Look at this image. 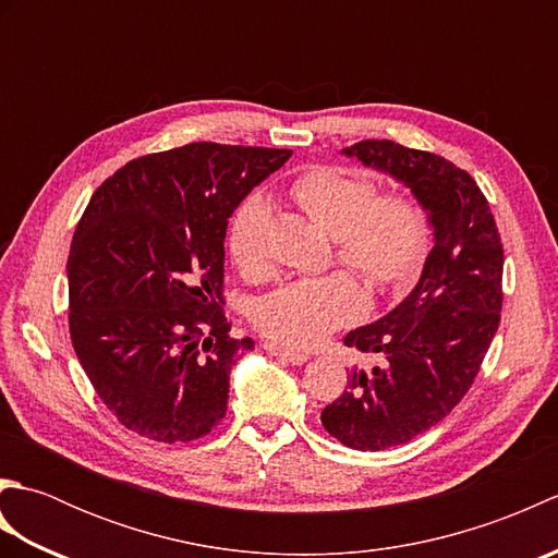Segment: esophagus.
I'll list each match as a JSON object with an SVG mask.
<instances>
[{"instance_id": "esophagus-1", "label": "esophagus", "mask_w": 558, "mask_h": 558, "mask_svg": "<svg viewBox=\"0 0 558 558\" xmlns=\"http://www.w3.org/2000/svg\"><path fill=\"white\" fill-rule=\"evenodd\" d=\"M264 350H266L268 354H276V357L290 362V364H304L306 360H310V354H306V352H300V350H288V348L278 345V342H264Z\"/></svg>"}]
</instances>
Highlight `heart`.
<instances>
[{
	"label": "heart",
	"mask_w": 558,
	"mask_h": 558,
	"mask_svg": "<svg viewBox=\"0 0 558 558\" xmlns=\"http://www.w3.org/2000/svg\"><path fill=\"white\" fill-rule=\"evenodd\" d=\"M292 198L310 218L336 236L342 264L378 292H396L417 280L429 252V218L408 194L376 196L362 177L333 168H314L292 184ZM266 204L248 198L234 213L228 252L236 268L258 272L264 256ZM366 292L350 272L292 280L264 294L252 310V322L270 340L290 348H310L364 314Z\"/></svg>",
	"instance_id": "b5f03b06"
}]
</instances>
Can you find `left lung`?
I'll use <instances>...</instances> for the list:
<instances>
[{
  "mask_svg": "<svg viewBox=\"0 0 558 558\" xmlns=\"http://www.w3.org/2000/svg\"><path fill=\"white\" fill-rule=\"evenodd\" d=\"M342 156L408 186L434 234L408 298L342 340L381 362L352 366L348 388L322 412L342 446L384 450L432 429L475 381L501 322L504 246L477 182L450 160L374 138Z\"/></svg>",
  "mask_w": 558,
  "mask_h": 558,
  "instance_id": "8db88e82",
  "label": "left lung"
}]
</instances>
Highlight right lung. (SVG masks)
I'll list each match as a JSON object with an SVG mask.
<instances>
[{
    "label": "right lung",
    "instance_id": "right-lung-1",
    "mask_svg": "<svg viewBox=\"0 0 558 558\" xmlns=\"http://www.w3.org/2000/svg\"><path fill=\"white\" fill-rule=\"evenodd\" d=\"M290 156L201 141L126 162L93 194L66 260L69 330L126 429L177 444L225 417L232 366L254 348L220 306L225 232Z\"/></svg>",
    "mask_w": 558,
    "mask_h": 558
}]
</instances>
